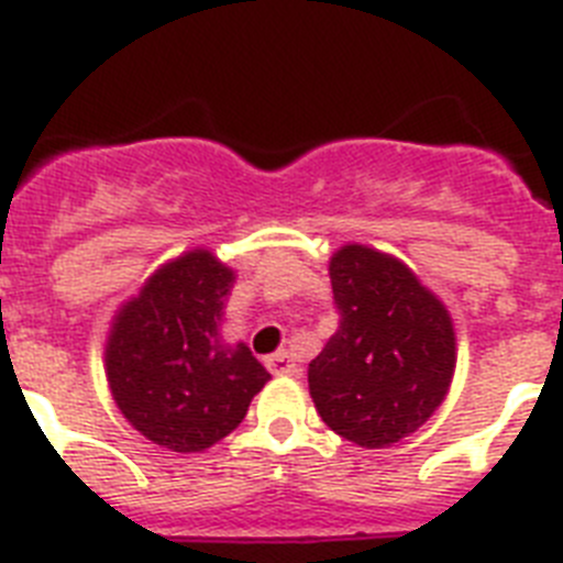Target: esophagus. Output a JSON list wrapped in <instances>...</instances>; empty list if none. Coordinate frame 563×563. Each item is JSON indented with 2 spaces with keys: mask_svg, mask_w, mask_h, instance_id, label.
<instances>
[{
  "mask_svg": "<svg viewBox=\"0 0 563 563\" xmlns=\"http://www.w3.org/2000/svg\"><path fill=\"white\" fill-rule=\"evenodd\" d=\"M265 366L271 375H298L296 357L287 355V352H276V355H271L265 361Z\"/></svg>",
  "mask_w": 563,
  "mask_h": 563,
  "instance_id": "1",
  "label": "esophagus"
}]
</instances>
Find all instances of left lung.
I'll return each instance as SVG.
<instances>
[{"label":"left lung","mask_w":563,"mask_h":563,"mask_svg":"<svg viewBox=\"0 0 563 563\" xmlns=\"http://www.w3.org/2000/svg\"><path fill=\"white\" fill-rule=\"evenodd\" d=\"M338 330L310 361L321 420L361 449L415 434L454 377L449 310L409 267L380 251L346 245L330 262Z\"/></svg>","instance_id":"obj_1"}]
</instances>
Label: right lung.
<instances>
[{
	"label": "right lung",
	"mask_w": 563,
	"mask_h": 563,
	"mask_svg": "<svg viewBox=\"0 0 563 563\" xmlns=\"http://www.w3.org/2000/svg\"><path fill=\"white\" fill-rule=\"evenodd\" d=\"M228 271L208 251H191L148 278L114 318L107 377L118 409L163 449L202 451L245 420L271 375L245 343L220 338Z\"/></svg>",
	"instance_id": "right-lung-1"
}]
</instances>
